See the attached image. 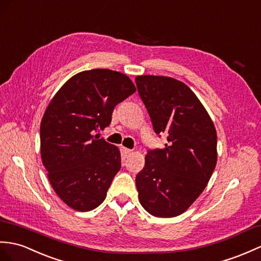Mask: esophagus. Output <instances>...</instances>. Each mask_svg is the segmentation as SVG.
<instances>
[{
	"label": "esophagus",
	"instance_id": "obj_1",
	"mask_svg": "<svg viewBox=\"0 0 261 261\" xmlns=\"http://www.w3.org/2000/svg\"><path fill=\"white\" fill-rule=\"evenodd\" d=\"M122 152H123L124 156H128L131 153V150L130 149H126V148H122Z\"/></svg>",
	"mask_w": 261,
	"mask_h": 261
}]
</instances>
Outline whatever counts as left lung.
<instances>
[{
  "instance_id": "left-lung-1",
  "label": "left lung",
  "mask_w": 261,
  "mask_h": 261,
  "mask_svg": "<svg viewBox=\"0 0 261 261\" xmlns=\"http://www.w3.org/2000/svg\"><path fill=\"white\" fill-rule=\"evenodd\" d=\"M138 92L156 135L165 133L163 149L149 150L137 174L139 200L150 215L179 216L207 186L217 163V132L197 95L169 76L136 77Z\"/></svg>"
}]
</instances>
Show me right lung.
<instances>
[{
	"label": "right lung",
	"instance_id": "1",
	"mask_svg": "<svg viewBox=\"0 0 261 261\" xmlns=\"http://www.w3.org/2000/svg\"><path fill=\"white\" fill-rule=\"evenodd\" d=\"M135 92L123 73L93 69L72 76L47 106L40 126L42 162L54 191L72 209L93 210L106 199L121 155L92 135L110 124L114 107Z\"/></svg>",
	"mask_w": 261,
	"mask_h": 261
}]
</instances>
